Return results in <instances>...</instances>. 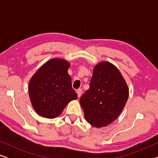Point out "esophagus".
Returning <instances> with one entry per match:
<instances>
[{
  "label": "esophagus",
  "instance_id": "1",
  "mask_svg": "<svg viewBox=\"0 0 158 158\" xmlns=\"http://www.w3.org/2000/svg\"><path fill=\"white\" fill-rule=\"evenodd\" d=\"M76 93L77 94V96H78V98H80V97L81 96V94H82V89H81V88H80V89H77L76 90Z\"/></svg>",
  "mask_w": 158,
  "mask_h": 158
}]
</instances>
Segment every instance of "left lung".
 Returning a JSON list of instances; mask_svg holds the SVG:
<instances>
[{
  "label": "left lung",
  "instance_id": "1",
  "mask_svg": "<svg viewBox=\"0 0 158 158\" xmlns=\"http://www.w3.org/2000/svg\"><path fill=\"white\" fill-rule=\"evenodd\" d=\"M128 97V86L119 70L103 61L94 67L89 89L81 97L80 103L85 120L100 128L118 117Z\"/></svg>",
  "mask_w": 158,
  "mask_h": 158
}]
</instances>
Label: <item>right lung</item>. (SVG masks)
I'll use <instances>...</instances> for the list:
<instances>
[{
	"instance_id": "obj_1",
	"label": "right lung",
	"mask_w": 158,
	"mask_h": 158,
	"mask_svg": "<svg viewBox=\"0 0 158 158\" xmlns=\"http://www.w3.org/2000/svg\"><path fill=\"white\" fill-rule=\"evenodd\" d=\"M69 67L70 63L66 60L52 59L30 79L29 98L39 115L48 118L57 117L70 101L77 99L68 73Z\"/></svg>"
}]
</instances>
